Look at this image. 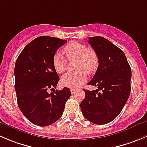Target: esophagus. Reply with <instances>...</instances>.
Here are the masks:
<instances>
[{
	"label": "esophagus",
	"instance_id": "obj_1",
	"mask_svg": "<svg viewBox=\"0 0 147 147\" xmlns=\"http://www.w3.org/2000/svg\"><path fill=\"white\" fill-rule=\"evenodd\" d=\"M70 91H71V93H72V94H74V93H75V92H76V90L74 89V88H71V89H70Z\"/></svg>",
	"mask_w": 147,
	"mask_h": 147
}]
</instances>
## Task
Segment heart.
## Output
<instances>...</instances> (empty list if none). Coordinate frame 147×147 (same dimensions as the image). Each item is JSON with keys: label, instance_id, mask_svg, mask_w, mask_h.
I'll list each match as a JSON object with an SVG mask.
<instances>
[{"label": "heart", "instance_id": "heart-1", "mask_svg": "<svg viewBox=\"0 0 147 147\" xmlns=\"http://www.w3.org/2000/svg\"><path fill=\"white\" fill-rule=\"evenodd\" d=\"M69 61L78 60L76 64L77 72H69L65 74L61 79L63 86L69 88H78L87 80V73L95 72L98 67L99 59L96 52L90 49L82 44L72 42L63 49ZM53 66L57 73H62L67 69V60L59 52H56L53 57Z\"/></svg>", "mask_w": 147, "mask_h": 147}]
</instances>
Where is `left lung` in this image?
Here are the masks:
<instances>
[{
    "mask_svg": "<svg viewBox=\"0 0 147 147\" xmlns=\"http://www.w3.org/2000/svg\"><path fill=\"white\" fill-rule=\"evenodd\" d=\"M88 43L99 59L96 72L88 85L98 89H83L85 98L80 108L87 120L95 124H105L119 116L128 100L131 69L123 51L105 38L90 37Z\"/></svg>",
    "mask_w": 147,
    "mask_h": 147,
    "instance_id": "obj_1",
    "label": "left lung"
}]
</instances>
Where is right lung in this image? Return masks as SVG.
I'll use <instances>...</instances> for the list:
<instances>
[{
  "instance_id": "1",
  "label": "right lung",
  "mask_w": 147,
  "mask_h": 147,
  "mask_svg": "<svg viewBox=\"0 0 147 147\" xmlns=\"http://www.w3.org/2000/svg\"><path fill=\"white\" fill-rule=\"evenodd\" d=\"M67 40L42 36L26 45L16 59L14 69L18 105L34 124L47 126L63 113L71 95L68 88L48 93L56 88L59 78L53 66V57Z\"/></svg>"
}]
</instances>
